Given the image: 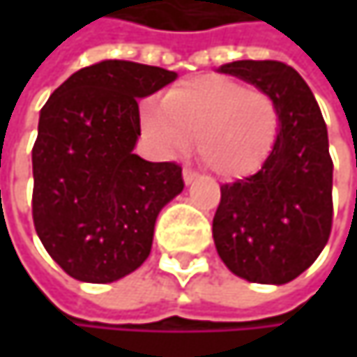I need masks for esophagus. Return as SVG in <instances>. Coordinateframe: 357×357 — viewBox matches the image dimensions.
Wrapping results in <instances>:
<instances>
[{
    "instance_id": "esophagus-1",
    "label": "esophagus",
    "mask_w": 357,
    "mask_h": 357,
    "mask_svg": "<svg viewBox=\"0 0 357 357\" xmlns=\"http://www.w3.org/2000/svg\"><path fill=\"white\" fill-rule=\"evenodd\" d=\"M181 176H183V183H185V185H190V183L196 179V172H194V169H190V167H183Z\"/></svg>"
}]
</instances>
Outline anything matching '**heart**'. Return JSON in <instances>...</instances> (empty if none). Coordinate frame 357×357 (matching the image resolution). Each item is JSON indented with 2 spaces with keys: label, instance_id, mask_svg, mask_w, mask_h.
<instances>
[{
  "label": "heart",
  "instance_id": "heart-1",
  "mask_svg": "<svg viewBox=\"0 0 357 357\" xmlns=\"http://www.w3.org/2000/svg\"><path fill=\"white\" fill-rule=\"evenodd\" d=\"M140 126L167 157L196 153L219 178L254 176L271 159L281 130L277 103L225 76H198L169 89L140 111Z\"/></svg>",
  "mask_w": 357,
  "mask_h": 357
}]
</instances>
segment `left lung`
Returning a JSON list of instances; mask_svg holds the SVG:
<instances>
[{
  "label": "left lung",
  "instance_id": "8db88e82",
  "mask_svg": "<svg viewBox=\"0 0 357 357\" xmlns=\"http://www.w3.org/2000/svg\"><path fill=\"white\" fill-rule=\"evenodd\" d=\"M266 93L281 130L260 172L221 185L213 240L225 266L252 283L283 285L302 275L328 242L333 161L321 107L304 78L281 61L219 68Z\"/></svg>",
  "mask_w": 357,
  "mask_h": 357
}]
</instances>
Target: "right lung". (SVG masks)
I'll use <instances>...</instances> for the list:
<instances>
[{"instance_id":"obj_1","label":"right lung","mask_w":357,"mask_h":357,"mask_svg":"<svg viewBox=\"0 0 357 357\" xmlns=\"http://www.w3.org/2000/svg\"><path fill=\"white\" fill-rule=\"evenodd\" d=\"M176 72L103 59L74 72L38 117L33 219L49 256L74 279L113 283L151 254L161 208L183 190L181 167L134 155L138 99Z\"/></svg>"}]
</instances>
